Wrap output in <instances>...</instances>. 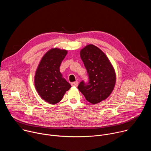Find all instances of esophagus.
I'll use <instances>...</instances> for the list:
<instances>
[{"label":"esophagus","instance_id":"esophagus-1","mask_svg":"<svg viewBox=\"0 0 151 151\" xmlns=\"http://www.w3.org/2000/svg\"><path fill=\"white\" fill-rule=\"evenodd\" d=\"M71 85H72V86H74V87H77V86L78 85V82L76 81V82H72Z\"/></svg>","mask_w":151,"mask_h":151}]
</instances>
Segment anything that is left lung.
<instances>
[{"label":"left lung","mask_w":151,"mask_h":151,"mask_svg":"<svg viewBox=\"0 0 151 151\" xmlns=\"http://www.w3.org/2000/svg\"><path fill=\"white\" fill-rule=\"evenodd\" d=\"M81 58L87 69L88 82H80L78 88L86 100L97 104L108 97L116 82L114 67L106 54L96 46L90 44L80 51Z\"/></svg>","instance_id":"8db88e82"}]
</instances>
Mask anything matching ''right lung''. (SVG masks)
<instances>
[{
  "label": "right lung",
  "instance_id": "right-lung-1",
  "mask_svg": "<svg viewBox=\"0 0 151 151\" xmlns=\"http://www.w3.org/2000/svg\"><path fill=\"white\" fill-rule=\"evenodd\" d=\"M68 51L52 48L42 58L35 76V86L40 97L50 104L60 101L70 84L63 78L60 64Z\"/></svg>",
  "mask_w": 151,
  "mask_h": 151
}]
</instances>
